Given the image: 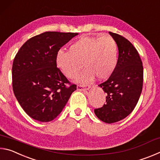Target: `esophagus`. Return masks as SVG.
Instances as JSON below:
<instances>
[{
  "instance_id": "34e87169",
  "label": "esophagus",
  "mask_w": 160,
  "mask_h": 160,
  "mask_svg": "<svg viewBox=\"0 0 160 160\" xmlns=\"http://www.w3.org/2000/svg\"><path fill=\"white\" fill-rule=\"evenodd\" d=\"M90 88V87H89V86H87V87H83L82 85H78L77 86L78 90H80V91L88 90Z\"/></svg>"
}]
</instances>
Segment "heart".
I'll use <instances>...</instances> for the list:
<instances>
[{
	"instance_id": "1",
	"label": "heart",
	"mask_w": 160,
	"mask_h": 160,
	"mask_svg": "<svg viewBox=\"0 0 160 160\" xmlns=\"http://www.w3.org/2000/svg\"><path fill=\"white\" fill-rule=\"evenodd\" d=\"M118 47L110 35L90 37L83 35L71 44L69 51L59 50L55 62L58 68L68 78L76 77L86 68L77 81L88 83L95 76L100 80H107L113 74L117 65Z\"/></svg>"
}]
</instances>
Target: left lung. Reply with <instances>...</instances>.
I'll use <instances>...</instances> for the list:
<instances>
[{"instance_id": "8db88e82", "label": "left lung", "mask_w": 160, "mask_h": 160, "mask_svg": "<svg viewBox=\"0 0 160 160\" xmlns=\"http://www.w3.org/2000/svg\"><path fill=\"white\" fill-rule=\"evenodd\" d=\"M109 34L117 44V65L109 79L99 85L107 94V103L94 109L97 118L107 123L122 120L132 112L143 82L142 63L136 48L125 37L111 32Z\"/></svg>"}]
</instances>
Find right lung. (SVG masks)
I'll return each instance as SVG.
<instances>
[{"label": "right lung", "instance_id": "obj_1", "mask_svg": "<svg viewBox=\"0 0 160 160\" xmlns=\"http://www.w3.org/2000/svg\"><path fill=\"white\" fill-rule=\"evenodd\" d=\"M46 32L28 40L18 51L12 68V89L23 110L31 118L48 122L60 114L76 85L56 67V54L78 35Z\"/></svg>", "mask_w": 160, "mask_h": 160}]
</instances>
